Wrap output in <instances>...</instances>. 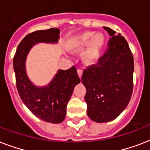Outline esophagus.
Wrapping results in <instances>:
<instances>
[{
  "label": "esophagus",
  "instance_id": "esophagus-1",
  "mask_svg": "<svg viewBox=\"0 0 150 150\" xmlns=\"http://www.w3.org/2000/svg\"><path fill=\"white\" fill-rule=\"evenodd\" d=\"M78 75H79V78L81 79L82 78V72H83V71L82 70V69H78Z\"/></svg>",
  "mask_w": 150,
  "mask_h": 150
}]
</instances>
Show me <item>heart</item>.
<instances>
[{"mask_svg":"<svg viewBox=\"0 0 150 150\" xmlns=\"http://www.w3.org/2000/svg\"><path fill=\"white\" fill-rule=\"evenodd\" d=\"M93 35L94 33L93 32L84 33L78 36L71 44L72 50L78 51L83 50L90 43L84 55V61L88 64L93 63L98 60L100 51L104 43V38L103 35L98 33L94 37Z\"/></svg>","mask_w":150,"mask_h":150,"instance_id":"heart-1","label":"heart"}]
</instances>
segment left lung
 <instances>
[{"label":"left lung","mask_w":150,"mask_h":150,"mask_svg":"<svg viewBox=\"0 0 150 150\" xmlns=\"http://www.w3.org/2000/svg\"><path fill=\"white\" fill-rule=\"evenodd\" d=\"M103 29L110 36L107 51L82 76L87 114L98 123L117 118L128 106L133 90L134 59L128 42L113 29Z\"/></svg>","instance_id":"1"}]
</instances>
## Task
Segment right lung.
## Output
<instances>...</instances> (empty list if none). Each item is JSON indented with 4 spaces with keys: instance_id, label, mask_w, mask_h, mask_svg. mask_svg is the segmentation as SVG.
<instances>
[{
    "instance_id": "add662e5",
    "label": "right lung",
    "mask_w": 150,
    "mask_h": 150,
    "mask_svg": "<svg viewBox=\"0 0 150 150\" xmlns=\"http://www.w3.org/2000/svg\"><path fill=\"white\" fill-rule=\"evenodd\" d=\"M60 29L51 28L28 34L18 46L13 60L16 86L20 97L30 111L50 123L58 124L64 120L66 108L74 88L80 82L75 66L68 70H58L45 86H36L29 79L25 71V61L29 50L36 43H56Z\"/></svg>"
}]
</instances>
